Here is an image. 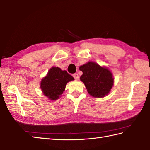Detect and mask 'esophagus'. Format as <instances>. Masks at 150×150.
I'll return each instance as SVG.
<instances>
[{"mask_svg":"<svg viewBox=\"0 0 150 150\" xmlns=\"http://www.w3.org/2000/svg\"><path fill=\"white\" fill-rule=\"evenodd\" d=\"M73 77L75 79H79V76L78 74H73Z\"/></svg>","mask_w":150,"mask_h":150,"instance_id":"34e87169","label":"esophagus"}]
</instances>
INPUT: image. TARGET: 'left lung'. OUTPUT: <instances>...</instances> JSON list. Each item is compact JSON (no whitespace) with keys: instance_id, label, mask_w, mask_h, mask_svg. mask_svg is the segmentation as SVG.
Segmentation results:
<instances>
[{"instance_id":"8db88e82","label":"left lung","mask_w":150,"mask_h":150,"mask_svg":"<svg viewBox=\"0 0 150 150\" xmlns=\"http://www.w3.org/2000/svg\"><path fill=\"white\" fill-rule=\"evenodd\" d=\"M79 69L83 72L80 80L91 96L100 98L109 94L114 85V78L108 67L88 62L81 65Z\"/></svg>"}]
</instances>
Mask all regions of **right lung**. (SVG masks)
<instances>
[{
  "mask_svg": "<svg viewBox=\"0 0 150 150\" xmlns=\"http://www.w3.org/2000/svg\"><path fill=\"white\" fill-rule=\"evenodd\" d=\"M74 79L66 71H62L59 67H52L42 78L40 88L45 96L54 101L62 96L67 83Z\"/></svg>",
  "mask_w": 150,
  "mask_h": 150,
  "instance_id": "1",
  "label": "right lung"
}]
</instances>
